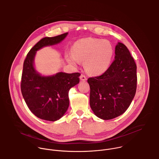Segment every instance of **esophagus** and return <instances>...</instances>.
Returning a JSON list of instances; mask_svg holds the SVG:
<instances>
[{"instance_id": "34e87169", "label": "esophagus", "mask_w": 159, "mask_h": 159, "mask_svg": "<svg viewBox=\"0 0 159 159\" xmlns=\"http://www.w3.org/2000/svg\"><path fill=\"white\" fill-rule=\"evenodd\" d=\"M80 79L81 80H83V81L87 80V77L84 74H81L80 76Z\"/></svg>"}]
</instances>
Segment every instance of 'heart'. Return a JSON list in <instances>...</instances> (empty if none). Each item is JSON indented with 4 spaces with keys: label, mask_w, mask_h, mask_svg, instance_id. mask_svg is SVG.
Segmentation results:
<instances>
[{
    "label": "heart",
    "mask_w": 159,
    "mask_h": 159,
    "mask_svg": "<svg viewBox=\"0 0 159 159\" xmlns=\"http://www.w3.org/2000/svg\"><path fill=\"white\" fill-rule=\"evenodd\" d=\"M72 53L66 57L69 63L77 64L79 61H84L87 72L99 75L109 67L113 55V48L111 44L106 39L87 38L76 41L72 47Z\"/></svg>",
    "instance_id": "obj_1"
}]
</instances>
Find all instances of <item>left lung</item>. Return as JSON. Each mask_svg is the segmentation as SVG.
<instances>
[{"instance_id": "obj_1", "label": "left lung", "mask_w": 159, "mask_h": 159, "mask_svg": "<svg viewBox=\"0 0 159 159\" xmlns=\"http://www.w3.org/2000/svg\"><path fill=\"white\" fill-rule=\"evenodd\" d=\"M90 106L101 119L108 120L124 113L137 90V65L128 49L121 43L115 48V57L101 75L87 79Z\"/></svg>"}]
</instances>
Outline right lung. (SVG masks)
<instances>
[{
  "mask_svg": "<svg viewBox=\"0 0 159 159\" xmlns=\"http://www.w3.org/2000/svg\"><path fill=\"white\" fill-rule=\"evenodd\" d=\"M68 33L54 37H45L38 41L27 54L23 64L20 90L30 111L38 118L54 121L61 118L69 106V90L79 82V72H59L42 77L33 66L36 52L61 41Z\"/></svg>",
  "mask_w": 159,
  "mask_h": 159,
  "instance_id": "obj_1",
  "label": "right lung"
}]
</instances>
